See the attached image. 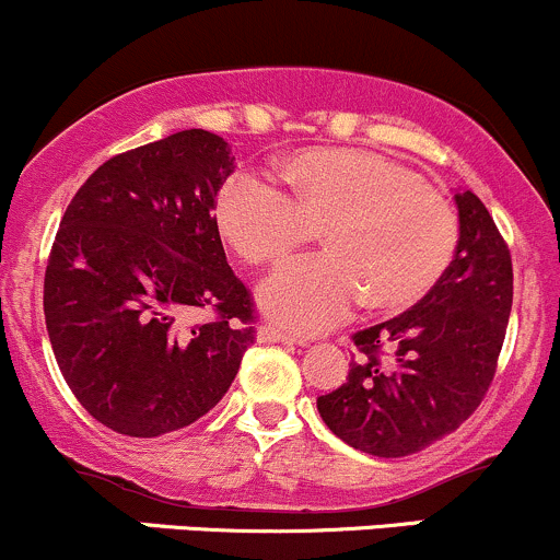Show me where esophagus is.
Listing matches in <instances>:
<instances>
[{
	"instance_id": "obj_1",
	"label": "esophagus",
	"mask_w": 560,
	"mask_h": 560,
	"mask_svg": "<svg viewBox=\"0 0 560 560\" xmlns=\"http://www.w3.org/2000/svg\"><path fill=\"white\" fill-rule=\"evenodd\" d=\"M256 339L258 341H267V345H296V336L288 334L278 326H258L256 330Z\"/></svg>"
}]
</instances>
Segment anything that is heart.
<instances>
[{
	"instance_id": "obj_1",
	"label": "heart",
	"mask_w": 560,
	"mask_h": 560,
	"mask_svg": "<svg viewBox=\"0 0 560 560\" xmlns=\"http://www.w3.org/2000/svg\"><path fill=\"white\" fill-rule=\"evenodd\" d=\"M278 176L282 191L254 173H232L215 195L213 224L254 269L280 267L320 232L326 256L282 269L258 293L285 326L326 328L358 302L398 315L448 272L459 219L411 167L354 149H306Z\"/></svg>"
}]
</instances>
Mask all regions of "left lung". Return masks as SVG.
I'll use <instances>...</instances> for the list:
<instances>
[{"instance_id": "1", "label": "left lung", "mask_w": 560, "mask_h": 560, "mask_svg": "<svg viewBox=\"0 0 560 560\" xmlns=\"http://www.w3.org/2000/svg\"><path fill=\"white\" fill-rule=\"evenodd\" d=\"M448 272L402 315L352 336L350 376L317 398L334 435L374 456L417 454L454 432L489 393L513 306V261L472 191L456 195Z\"/></svg>"}]
</instances>
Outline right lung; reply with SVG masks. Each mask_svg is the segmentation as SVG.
<instances>
[{
  "instance_id": "1",
  "label": "right lung",
  "mask_w": 560,
  "mask_h": 560,
  "mask_svg": "<svg viewBox=\"0 0 560 560\" xmlns=\"http://www.w3.org/2000/svg\"><path fill=\"white\" fill-rule=\"evenodd\" d=\"M232 173L224 138L182 130L106 160L66 208L45 269L47 334L74 398L119 435L197 422L256 341L254 299L213 224Z\"/></svg>"
}]
</instances>
